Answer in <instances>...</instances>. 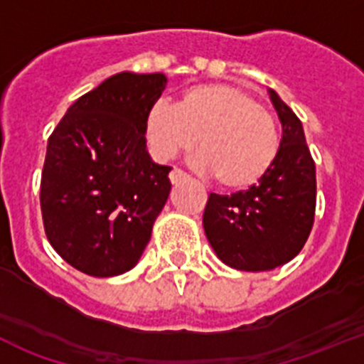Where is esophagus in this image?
I'll return each instance as SVG.
<instances>
[{
	"mask_svg": "<svg viewBox=\"0 0 364 364\" xmlns=\"http://www.w3.org/2000/svg\"><path fill=\"white\" fill-rule=\"evenodd\" d=\"M168 178H170V183H172V185H178V183L186 181V179H188V176H186L183 170L172 168V172H170Z\"/></svg>",
	"mask_w": 364,
	"mask_h": 364,
	"instance_id": "34e87169",
	"label": "esophagus"
}]
</instances>
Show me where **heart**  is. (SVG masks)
<instances>
[{"label":"heart","mask_w":364,"mask_h":364,"mask_svg":"<svg viewBox=\"0 0 364 364\" xmlns=\"http://www.w3.org/2000/svg\"><path fill=\"white\" fill-rule=\"evenodd\" d=\"M198 135V165L230 190L259 183L279 154L272 114L234 85H198L185 90L176 107L156 103L146 112V145L161 161L194 149Z\"/></svg>","instance_id":"1"}]
</instances>
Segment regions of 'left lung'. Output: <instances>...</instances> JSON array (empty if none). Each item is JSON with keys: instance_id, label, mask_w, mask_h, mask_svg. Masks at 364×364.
Instances as JSON below:
<instances>
[{"instance_id": "1", "label": "left lung", "mask_w": 364, "mask_h": 364, "mask_svg": "<svg viewBox=\"0 0 364 364\" xmlns=\"http://www.w3.org/2000/svg\"><path fill=\"white\" fill-rule=\"evenodd\" d=\"M281 121L276 161L257 185L230 196L210 194L203 228L215 255L235 270H274L292 261L309 239L316 214V165L299 117L268 90Z\"/></svg>"}]
</instances>
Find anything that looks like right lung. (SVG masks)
<instances>
[{
  "mask_svg": "<svg viewBox=\"0 0 364 364\" xmlns=\"http://www.w3.org/2000/svg\"><path fill=\"white\" fill-rule=\"evenodd\" d=\"M166 76L119 72L72 105L48 137L41 174L47 237L68 264L112 277L141 257L170 194L150 158L145 116Z\"/></svg>",
  "mask_w": 364,
  "mask_h": 364,
  "instance_id": "add662e5",
  "label": "right lung"
}]
</instances>
